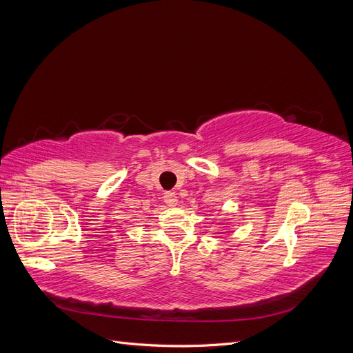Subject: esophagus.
Returning <instances> with one entry per match:
<instances>
[{
    "instance_id": "obj_1",
    "label": "esophagus",
    "mask_w": 353,
    "mask_h": 353,
    "mask_svg": "<svg viewBox=\"0 0 353 353\" xmlns=\"http://www.w3.org/2000/svg\"><path fill=\"white\" fill-rule=\"evenodd\" d=\"M163 201L168 206H175L178 203V197L175 193H172V191H168V193L163 194Z\"/></svg>"
}]
</instances>
